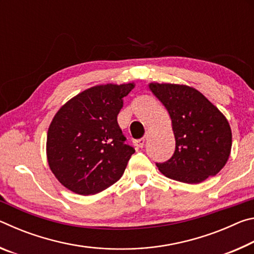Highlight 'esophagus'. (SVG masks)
<instances>
[{
  "label": "esophagus",
  "instance_id": "34e87169",
  "mask_svg": "<svg viewBox=\"0 0 254 254\" xmlns=\"http://www.w3.org/2000/svg\"><path fill=\"white\" fill-rule=\"evenodd\" d=\"M145 142H147V139L145 137H142V139H139V140H134V145H136V147L139 148H143V145L145 144Z\"/></svg>",
  "mask_w": 254,
  "mask_h": 254
}]
</instances>
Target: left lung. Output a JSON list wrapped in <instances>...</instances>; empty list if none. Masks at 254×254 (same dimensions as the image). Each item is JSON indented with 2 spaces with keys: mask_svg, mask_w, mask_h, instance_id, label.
I'll use <instances>...</instances> for the list:
<instances>
[{
  "mask_svg": "<svg viewBox=\"0 0 254 254\" xmlns=\"http://www.w3.org/2000/svg\"><path fill=\"white\" fill-rule=\"evenodd\" d=\"M149 88L168 111L176 140L174 156L157 163L160 173L185 184H199L220 173L232 148L225 115L190 86L154 81Z\"/></svg>",
  "mask_w": 254,
  "mask_h": 254,
  "instance_id": "1",
  "label": "left lung"
}]
</instances>
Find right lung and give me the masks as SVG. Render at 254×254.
I'll return each instance as SVG.
<instances>
[{
    "label": "right lung",
    "mask_w": 254,
    "mask_h": 254,
    "mask_svg": "<svg viewBox=\"0 0 254 254\" xmlns=\"http://www.w3.org/2000/svg\"><path fill=\"white\" fill-rule=\"evenodd\" d=\"M134 86H93L55 114L47 133V160L58 182L72 192L97 194L122 177L135 150L124 143L118 114Z\"/></svg>",
    "instance_id": "1"
}]
</instances>
